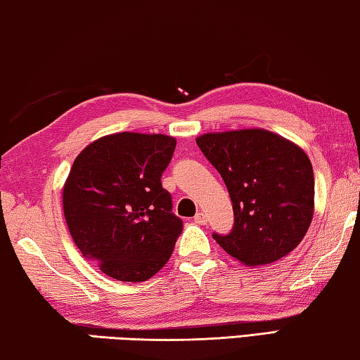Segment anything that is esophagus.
<instances>
[{
    "instance_id": "esophagus-1",
    "label": "esophagus",
    "mask_w": 360,
    "mask_h": 360,
    "mask_svg": "<svg viewBox=\"0 0 360 360\" xmlns=\"http://www.w3.org/2000/svg\"><path fill=\"white\" fill-rule=\"evenodd\" d=\"M193 221H195L197 224H205V222H207V216H205L203 213H197L195 216H193Z\"/></svg>"
}]
</instances>
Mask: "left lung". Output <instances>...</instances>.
Here are the masks:
<instances>
[{"label": "left lung", "instance_id": "left-lung-1", "mask_svg": "<svg viewBox=\"0 0 360 360\" xmlns=\"http://www.w3.org/2000/svg\"><path fill=\"white\" fill-rule=\"evenodd\" d=\"M229 191L233 226L213 233L245 266L278 261L298 247L314 214V173L303 149L266 129L208 133L197 138Z\"/></svg>", "mask_w": 360, "mask_h": 360}]
</instances>
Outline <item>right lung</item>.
<instances>
[{"instance_id":"obj_1","label":"right lung","mask_w":360,"mask_h":360,"mask_svg":"<svg viewBox=\"0 0 360 360\" xmlns=\"http://www.w3.org/2000/svg\"><path fill=\"white\" fill-rule=\"evenodd\" d=\"M176 139L117 133L84 147L62 192L67 227L79 252L108 277L144 282L167 264L182 219L162 187Z\"/></svg>"}]
</instances>
